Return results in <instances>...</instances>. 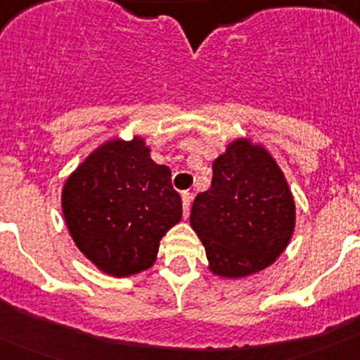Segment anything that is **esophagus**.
<instances>
[{"label": "esophagus", "instance_id": "obj_1", "mask_svg": "<svg viewBox=\"0 0 360 360\" xmlns=\"http://www.w3.org/2000/svg\"><path fill=\"white\" fill-rule=\"evenodd\" d=\"M191 193H182V207H184V218H189V209H191Z\"/></svg>", "mask_w": 360, "mask_h": 360}]
</instances>
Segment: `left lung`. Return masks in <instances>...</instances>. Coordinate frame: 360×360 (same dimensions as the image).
I'll return each instance as SVG.
<instances>
[{"label": "left lung", "mask_w": 360, "mask_h": 360, "mask_svg": "<svg viewBox=\"0 0 360 360\" xmlns=\"http://www.w3.org/2000/svg\"><path fill=\"white\" fill-rule=\"evenodd\" d=\"M209 270L240 279L266 269L290 243L295 203L278 162L263 146L236 139L212 162V182L191 209Z\"/></svg>", "instance_id": "8db88e82"}]
</instances>
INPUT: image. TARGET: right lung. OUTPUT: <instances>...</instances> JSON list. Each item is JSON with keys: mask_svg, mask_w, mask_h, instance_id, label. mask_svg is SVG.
<instances>
[{"mask_svg": "<svg viewBox=\"0 0 360 360\" xmlns=\"http://www.w3.org/2000/svg\"><path fill=\"white\" fill-rule=\"evenodd\" d=\"M144 139L98 146L65 182L63 214L77 249L98 270L128 278L155 263L160 240L182 218L171 171Z\"/></svg>", "mask_w": 360, "mask_h": 360, "instance_id": "obj_1", "label": "right lung"}]
</instances>
